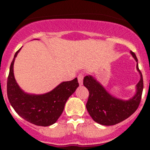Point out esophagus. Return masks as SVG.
<instances>
[{"mask_svg": "<svg viewBox=\"0 0 150 150\" xmlns=\"http://www.w3.org/2000/svg\"><path fill=\"white\" fill-rule=\"evenodd\" d=\"M78 82H79V86H82L83 83V75L82 74H79L78 75Z\"/></svg>", "mask_w": 150, "mask_h": 150, "instance_id": "34e87169", "label": "esophagus"}]
</instances>
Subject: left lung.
Listing matches in <instances>:
<instances>
[{
    "instance_id": "1",
    "label": "left lung",
    "mask_w": 150,
    "mask_h": 150,
    "mask_svg": "<svg viewBox=\"0 0 150 150\" xmlns=\"http://www.w3.org/2000/svg\"><path fill=\"white\" fill-rule=\"evenodd\" d=\"M137 62V70L140 75L136 85V93L128 100L118 98L110 94L93 76L88 75L83 79V85L89 91L86 109L92 120L103 125H113L126 120L137 109L144 88L142 74L139 70L136 55L130 52Z\"/></svg>"
}]
</instances>
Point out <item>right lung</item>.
I'll list each match as a JSON object with an SVG mask.
<instances>
[{"instance_id": "right-lung-1", "label": "right lung", "mask_w": 150, "mask_h": 150, "mask_svg": "<svg viewBox=\"0 0 150 150\" xmlns=\"http://www.w3.org/2000/svg\"><path fill=\"white\" fill-rule=\"evenodd\" d=\"M21 49L16 52L7 79V96L13 109L24 120L39 126H50L56 122L69 97L79 86L77 78L62 82L54 89L42 95L25 92L14 76L13 64Z\"/></svg>"}]
</instances>
